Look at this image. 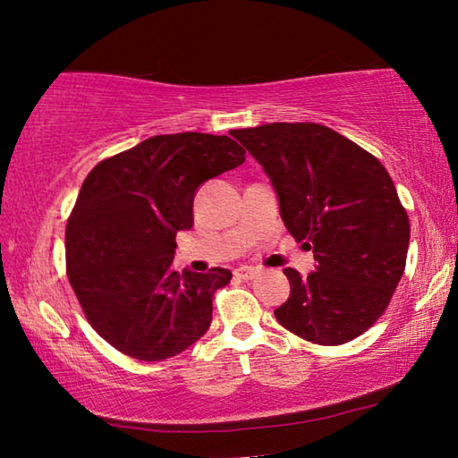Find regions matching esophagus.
<instances>
[{
	"label": "esophagus",
	"instance_id": "obj_1",
	"mask_svg": "<svg viewBox=\"0 0 458 458\" xmlns=\"http://www.w3.org/2000/svg\"><path fill=\"white\" fill-rule=\"evenodd\" d=\"M234 275H236L238 278H242V281H250V278L260 275V268H254V267H238V268L234 270Z\"/></svg>",
	"mask_w": 458,
	"mask_h": 458
}]
</instances>
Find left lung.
<instances>
[{"mask_svg": "<svg viewBox=\"0 0 458 458\" xmlns=\"http://www.w3.org/2000/svg\"><path fill=\"white\" fill-rule=\"evenodd\" d=\"M232 135L265 169L286 230L317 260L307 276L284 268L291 294L276 321L321 345L361 335L386 311L406 267L410 222L390 174L317 123H268Z\"/></svg>", "mask_w": 458, "mask_h": 458, "instance_id": "1", "label": "left lung"}]
</instances>
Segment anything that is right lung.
<instances>
[{"label":"right lung","mask_w":458,"mask_h":458,"mask_svg":"<svg viewBox=\"0 0 458 458\" xmlns=\"http://www.w3.org/2000/svg\"><path fill=\"white\" fill-rule=\"evenodd\" d=\"M244 159L226 135H155L87 175L66 224L68 281L92 329L119 352L167 360L210 327L214 293L232 273L180 275L175 236L193 226L199 185Z\"/></svg>","instance_id":"right-lung-1"}]
</instances>
